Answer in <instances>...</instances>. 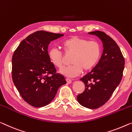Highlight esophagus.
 <instances>
[{"mask_svg": "<svg viewBox=\"0 0 132 132\" xmlns=\"http://www.w3.org/2000/svg\"><path fill=\"white\" fill-rule=\"evenodd\" d=\"M66 81H67V82L68 83V84H70V83H71V80L70 78H66Z\"/></svg>", "mask_w": 132, "mask_h": 132, "instance_id": "34e87169", "label": "esophagus"}]
</instances>
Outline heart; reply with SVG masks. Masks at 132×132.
Instances as JSON below:
<instances>
[{
	"label": "heart",
	"instance_id": "obj_1",
	"mask_svg": "<svg viewBox=\"0 0 132 132\" xmlns=\"http://www.w3.org/2000/svg\"><path fill=\"white\" fill-rule=\"evenodd\" d=\"M65 54H73L70 65L64 67L60 72L68 77H75L84 71H90L96 65L100 59L101 49L99 44L94 40L74 36L68 38L62 43ZM51 62L56 67L61 68L64 64V54L56 48L48 52Z\"/></svg>",
	"mask_w": 132,
	"mask_h": 132
}]
</instances>
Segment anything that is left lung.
Returning <instances> with one entry per match:
<instances>
[{
  "label": "left lung",
  "mask_w": 132,
  "mask_h": 132,
  "mask_svg": "<svg viewBox=\"0 0 132 132\" xmlns=\"http://www.w3.org/2000/svg\"><path fill=\"white\" fill-rule=\"evenodd\" d=\"M100 38L103 43V54L100 60L90 72L80 80L85 90L77 97L78 102L86 108L96 109L109 100L123 77L125 59L114 40L104 32H89Z\"/></svg>",
  "instance_id": "obj_1"
}]
</instances>
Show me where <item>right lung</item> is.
Returning <instances> with one entry per match:
<instances>
[{
    "label": "right lung",
    "instance_id": "obj_1",
    "mask_svg": "<svg viewBox=\"0 0 132 132\" xmlns=\"http://www.w3.org/2000/svg\"><path fill=\"white\" fill-rule=\"evenodd\" d=\"M62 36L36 31L22 40L12 56L13 83L23 100L32 106L42 107L50 104L58 88L67 83L64 77L56 72L48 52L50 42Z\"/></svg>",
    "mask_w": 132,
    "mask_h": 132
}]
</instances>
